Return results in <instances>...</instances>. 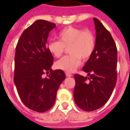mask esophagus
I'll return each mask as SVG.
<instances>
[{
	"label": "esophagus",
	"mask_w": 130,
	"mask_h": 130,
	"mask_svg": "<svg viewBox=\"0 0 130 130\" xmlns=\"http://www.w3.org/2000/svg\"><path fill=\"white\" fill-rule=\"evenodd\" d=\"M66 75L67 77H70L72 76V75L71 74V73H68V72H66Z\"/></svg>",
	"instance_id": "1"
}]
</instances>
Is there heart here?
Here are the masks:
<instances>
[{
  "label": "heart",
  "instance_id": "b5f03b06",
  "mask_svg": "<svg viewBox=\"0 0 130 130\" xmlns=\"http://www.w3.org/2000/svg\"><path fill=\"white\" fill-rule=\"evenodd\" d=\"M60 40H51L48 43V50L54 57L62 56L69 47L70 55L62 57L55 62L57 69L67 72H73L81 64V59L90 58L94 51L96 39L92 32L83 30L74 26H68L58 34Z\"/></svg>",
  "mask_w": 130,
  "mask_h": 130
}]
</instances>
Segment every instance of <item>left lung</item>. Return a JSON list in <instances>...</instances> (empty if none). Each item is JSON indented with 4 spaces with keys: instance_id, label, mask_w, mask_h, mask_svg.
<instances>
[{
    "instance_id": "obj_1",
    "label": "left lung",
    "mask_w": 130,
    "mask_h": 130,
    "mask_svg": "<svg viewBox=\"0 0 130 130\" xmlns=\"http://www.w3.org/2000/svg\"><path fill=\"white\" fill-rule=\"evenodd\" d=\"M93 19L96 32L95 49L83 68L88 77L74 75V101L85 111H94L105 105L117 80V49L114 40L98 19Z\"/></svg>"
}]
</instances>
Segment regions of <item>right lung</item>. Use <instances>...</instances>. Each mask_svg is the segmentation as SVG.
I'll use <instances>...</instances> for the list:
<instances>
[{
  "label": "right lung",
  "instance_id": "add662e5",
  "mask_svg": "<svg viewBox=\"0 0 130 130\" xmlns=\"http://www.w3.org/2000/svg\"><path fill=\"white\" fill-rule=\"evenodd\" d=\"M55 26L47 21H36L23 31L16 46L13 81L24 105L36 112L52 107L58 87L66 78L62 70L51 68L53 57L46 43ZM45 73H50L47 78L43 77Z\"/></svg>",
  "mask_w": 130,
  "mask_h": 130
}]
</instances>
